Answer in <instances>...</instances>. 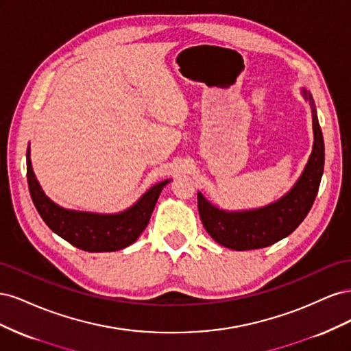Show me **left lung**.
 <instances>
[{"mask_svg":"<svg viewBox=\"0 0 351 351\" xmlns=\"http://www.w3.org/2000/svg\"><path fill=\"white\" fill-rule=\"evenodd\" d=\"M300 90L312 110L313 146L304 169L289 192L265 206L239 210L222 209L197 192L202 224L221 246L239 252L271 246L291 234L309 214L324 174L325 147L312 95L306 88Z\"/></svg>","mask_w":351,"mask_h":351,"instance_id":"8db88e82","label":"left lung"}]
</instances>
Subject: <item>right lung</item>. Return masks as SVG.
Returning a JSON list of instances; mask_svg holds the SVG:
<instances>
[{"mask_svg": "<svg viewBox=\"0 0 351 351\" xmlns=\"http://www.w3.org/2000/svg\"><path fill=\"white\" fill-rule=\"evenodd\" d=\"M26 165L29 192L40 218L57 236L84 252H115L133 244L149 222L164 186L171 182L162 180L154 184L132 206L121 212L99 214L62 208L45 195L32 167L30 143Z\"/></svg>", "mask_w": 351, "mask_h": 351, "instance_id": "add662e5", "label": "right lung"}]
</instances>
